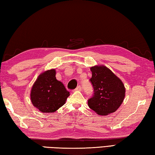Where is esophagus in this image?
<instances>
[{
    "label": "esophagus",
    "instance_id": "1",
    "mask_svg": "<svg viewBox=\"0 0 155 155\" xmlns=\"http://www.w3.org/2000/svg\"><path fill=\"white\" fill-rule=\"evenodd\" d=\"M81 90V86L80 85H79V86H78L75 89V91H80Z\"/></svg>",
    "mask_w": 155,
    "mask_h": 155
}]
</instances>
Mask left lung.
<instances>
[{
	"label": "left lung",
	"instance_id": "left-lung-1",
	"mask_svg": "<svg viewBox=\"0 0 155 155\" xmlns=\"http://www.w3.org/2000/svg\"><path fill=\"white\" fill-rule=\"evenodd\" d=\"M93 94L87 104L98 115H107L115 112L123 103L125 89L123 82L105 66L90 68Z\"/></svg>",
	"mask_w": 155,
	"mask_h": 155
}]
</instances>
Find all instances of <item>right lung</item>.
Listing matches in <instances>:
<instances>
[{"label":"right lung","instance_id":"add662e5","mask_svg":"<svg viewBox=\"0 0 155 155\" xmlns=\"http://www.w3.org/2000/svg\"><path fill=\"white\" fill-rule=\"evenodd\" d=\"M54 69L40 74L32 86L31 101L40 111L53 113L65 103L69 96L63 84L56 79Z\"/></svg>","mask_w":155,"mask_h":155}]
</instances>
